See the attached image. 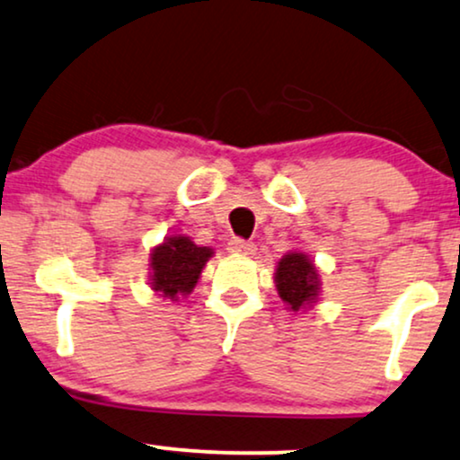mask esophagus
<instances>
[{
	"instance_id": "1",
	"label": "esophagus",
	"mask_w": 460,
	"mask_h": 460,
	"mask_svg": "<svg viewBox=\"0 0 460 460\" xmlns=\"http://www.w3.org/2000/svg\"><path fill=\"white\" fill-rule=\"evenodd\" d=\"M229 252H234V254H252L254 252V244L252 242H248V240H242V237H231L229 240Z\"/></svg>"
}]
</instances>
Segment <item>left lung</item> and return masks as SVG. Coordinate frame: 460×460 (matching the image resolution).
Returning a JSON list of instances; mask_svg holds the SVG:
<instances>
[{
    "instance_id": "8db88e82",
    "label": "left lung",
    "mask_w": 460,
    "mask_h": 460,
    "mask_svg": "<svg viewBox=\"0 0 460 460\" xmlns=\"http://www.w3.org/2000/svg\"><path fill=\"white\" fill-rule=\"evenodd\" d=\"M317 270L302 252L285 254L276 268V287L279 296L293 311H300L304 304L317 297Z\"/></svg>"
}]
</instances>
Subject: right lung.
Returning a JSON list of instances; mask_svg holds the SVG:
<instances>
[{"instance_id": "right-lung-1", "label": "right lung", "mask_w": 460, "mask_h": 460, "mask_svg": "<svg viewBox=\"0 0 460 460\" xmlns=\"http://www.w3.org/2000/svg\"><path fill=\"white\" fill-rule=\"evenodd\" d=\"M212 257V248L197 246L186 235L169 237L152 252V289L175 300L197 285L203 265Z\"/></svg>"}]
</instances>
